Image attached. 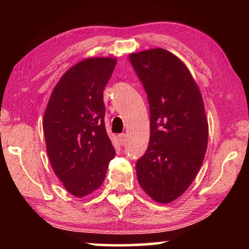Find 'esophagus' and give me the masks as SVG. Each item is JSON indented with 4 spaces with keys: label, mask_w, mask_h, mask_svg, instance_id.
<instances>
[{
    "label": "esophagus",
    "mask_w": 249,
    "mask_h": 249,
    "mask_svg": "<svg viewBox=\"0 0 249 249\" xmlns=\"http://www.w3.org/2000/svg\"><path fill=\"white\" fill-rule=\"evenodd\" d=\"M119 140H120L122 145H125L126 142H127V135H126V134L119 135Z\"/></svg>",
    "instance_id": "esophagus-1"
}]
</instances>
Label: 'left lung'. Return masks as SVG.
Listing matches in <instances>:
<instances>
[{
	"label": "left lung",
	"mask_w": 249,
	"mask_h": 249,
	"mask_svg": "<svg viewBox=\"0 0 249 249\" xmlns=\"http://www.w3.org/2000/svg\"><path fill=\"white\" fill-rule=\"evenodd\" d=\"M149 102L150 138L137 160L140 185L154 201L167 204L183 195L200 170L208 147L203 99L190 70L162 48L129 53Z\"/></svg>",
	"instance_id": "8db88e82"
}]
</instances>
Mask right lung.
Returning a JSON list of instances; mask_svg holds the SVG:
<instances>
[{"mask_svg":"<svg viewBox=\"0 0 249 249\" xmlns=\"http://www.w3.org/2000/svg\"><path fill=\"white\" fill-rule=\"evenodd\" d=\"M116 62L115 57L77 62L59 79L46 107L43 128L50 165L77 197L102 185L115 156L105 129L103 90Z\"/></svg>","mask_w":249,"mask_h":249,"instance_id":"right-lung-1","label":"right lung"}]
</instances>
